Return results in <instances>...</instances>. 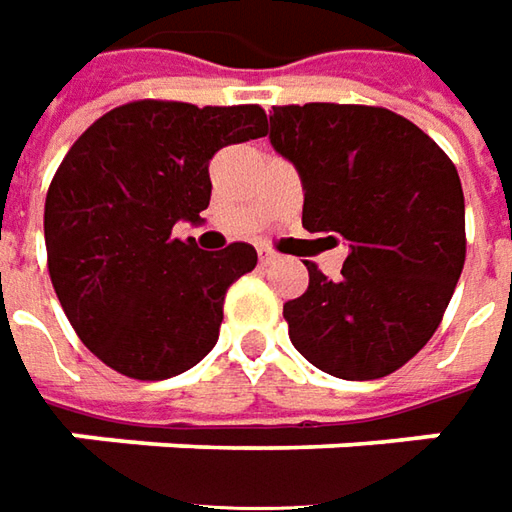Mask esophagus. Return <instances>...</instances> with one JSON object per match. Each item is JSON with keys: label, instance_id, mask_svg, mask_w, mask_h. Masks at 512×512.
Masks as SVG:
<instances>
[{"label": "esophagus", "instance_id": "obj_1", "mask_svg": "<svg viewBox=\"0 0 512 512\" xmlns=\"http://www.w3.org/2000/svg\"><path fill=\"white\" fill-rule=\"evenodd\" d=\"M259 262L273 264V262H276V253H273V250H267V248H259Z\"/></svg>", "mask_w": 512, "mask_h": 512}]
</instances>
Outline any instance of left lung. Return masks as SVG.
<instances>
[{"instance_id":"8db88e82","label":"left lung","mask_w":512,"mask_h":512,"mask_svg":"<svg viewBox=\"0 0 512 512\" xmlns=\"http://www.w3.org/2000/svg\"><path fill=\"white\" fill-rule=\"evenodd\" d=\"M270 146L301 177L304 228L349 245L338 281L307 262V293L284 304L290 341L332 377L392 375L440 327L465 264L454 163L380 106H273Z\"/></svg>"}]
</instances>
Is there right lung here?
Masks as SVG:
<instances>
[{"label": "right lung", "mask_w": 512, "mask_h": 512, "mask_svg": "<svg viewBox=\"0 0 512 512\" xmlns=\"http://www.w3.org/2000/svg\"><path fill=\"white\" fill-rule=\"evenodd\" d=\"M264 132L262 106L135 101L61 160L44 202L50 279L78 338L115 372L166 380L214 349L225 293L256 250L208 253L171 228L202 222L214 154Z\"/></svg>", "instance_id": "right-lung-1"}]
</instances>
